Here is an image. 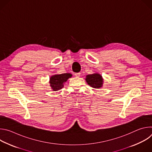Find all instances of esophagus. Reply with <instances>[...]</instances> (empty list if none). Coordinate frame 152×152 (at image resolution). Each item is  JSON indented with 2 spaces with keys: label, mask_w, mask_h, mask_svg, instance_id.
Wrapping results in <instances>:
<instances>
[{
  "label": "esophagus",
  "mask_w": 152,
  "mask_h": 152,
  "mask_svg": "<svg viewBox=\"0 0 152 152\" xmlns=\"http://www.w3.org/2000/svg\"><path fill=\"white\" fill-rule=\"evenodd\" d=\"M74 75H75L76 76H77V77L80 76V73H75Z\"/></svg>",
  "instance_id": "esophagus-1"
}]
</instances>
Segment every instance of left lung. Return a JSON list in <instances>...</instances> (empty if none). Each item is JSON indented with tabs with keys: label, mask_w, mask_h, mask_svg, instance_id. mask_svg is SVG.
<instances>
[{
	"label": "left lung",
	"mask_w": 152,
	"mask_h": 152,
	"mask_svg": "<svg viewBox=\"0 0 152 152\" xmlns=\"http://www.w3.org/2000/svg\"><path fill=\"white\" fill-rule=\"evenodd\" d=\"M85 80L91 87L94 88H102L103 83L102 76L99 73H94L86 76Z\"/></svg>",
	"instance_id": "8db88e82"
}]
</instances>
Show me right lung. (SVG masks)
<instances>
[{"instance_id": "1", "label": "right lung", "mask_w": 152, "mask_h": 152, "mask_svg": "<svg viewBox=\"0 0 152 152\" xmlns=\"http://www.w3.org/2000/svg\"><path fill=\"white\" fill-rule=\"evenodd\" d=\"M72 76L71 73L55 75L50 77V85L53 91H58L64 87V83Z\"/></svg>"}]
</instances>
